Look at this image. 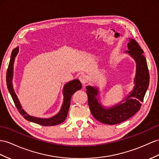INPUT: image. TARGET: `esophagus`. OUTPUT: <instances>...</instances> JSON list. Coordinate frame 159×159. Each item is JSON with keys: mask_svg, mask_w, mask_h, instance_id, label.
Here are the masks:
<instances>
[{"mask_svg": "<svg viewBox=\"0 0 159 159\" xmlns=\"http://www.w3.org/2000/svg\"><path fill=\"white\" fill-rule=\"evenodd\" d=\"M79 79L80 80L81 83H82L83 85H84L87 82V78L84 75H80L79 77Z\"/></svg>", "mask_w": 159, "mask_h": 159, "instance_id": "1", "label": "esophagus"}]
</instances>
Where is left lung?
<instances>
[{
    "label": "left lung",
    "instance_id": "left-lung-1",
    "mask_svg": "<svg viewBox=\"0 0 159 159\" xmlns=\"http://www.w3.org/2000/svg\"><path fill=\"white\" fill-rule=\"evenodd\" d=\"M126 52L135 60L136 63V75L134 87L132 93L123 101L109 109L101 106L96 98L98 94V89L91 86H87V94L88 104L93 116L103 124L115 125L132 117L140 110L141 102L144 100L146 90L149 85V71L146 58L142 54L143 50L136 40L129 39Z\"/></svg>",
    "mask_w": 159,
    "mask_h": 159
}]
</instances>
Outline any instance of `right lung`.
<instances>
[{"instance_id":"obj_1","label":"right lung","mask_w":159,"mask_h":159,"mask_svg":"<svg viewBox=\"0 0 159 159\" xmlns=\"http://www.w3.org/2000/svg\"><path fill=\"white\" fill-rule=\"evenodd\" d=\"M19 52V48H16L12 51L11 60L9 62V66L7 71V88L9 89V91L12 97L16 107L18 109L19 112L20 113L22 116H23L25 120L34 122L35 124L42 125L43 126H51V125H58L66 120L68 112L69 110L70 105V99L72 95L78 90L82 88V84L80 82V80L78 79H75L72 80L70 82H68L65 84V86L63 89L64 93V102L62 104V108L60 109V111L58 114L54 116V117H50L48 119H43V118H38V117H32L23 110L21 107V105L20 104L17 97L15 93L13 88V84H12V79H13V64L16 56L17 55Z\"/></svg>"}]
</instances>
